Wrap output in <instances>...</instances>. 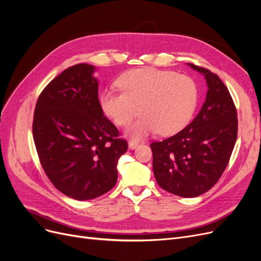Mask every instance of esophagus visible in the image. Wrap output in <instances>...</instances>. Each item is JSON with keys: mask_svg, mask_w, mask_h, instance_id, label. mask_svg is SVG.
Returning <instances> with one entry per match:
<instances>
[{"mask_svg": "<svg viewBox=\"0 0 261 261\" xmlns=\"http://www.w3.org/2000/svg\"><path fill=\"white\" fill-rule=\"evenodd\" d=\"M138 145H139L138 141H134V140H129V141H128V147H129V149H135Z\"/></svg>", "mask_w": 261, "mask_h": 261, "instance_id": "1", "label": "esophagus"}]
</instances>
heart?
<instances>
[{"instance_id":"heart-1","label":"heart","mask_w":261,"mask_h":261,"mask_svg":"<svg viewBox=\"0 0 261 261\" xmlns=\"http://www.w3.org/2000/svg\"><path fill=\"white\" fill-rule=\"evenodd\" d=\"M120 91L106 89L100 96L103 112L117 124H128L126 135L145 138L159 130L177 133L192 120L199 99L198 86L192 77L152 67L134 69L117 81Z\"/></svg>"}]
</instances>
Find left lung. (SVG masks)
<instances>
[{
	"mask_svg": "<svg viewBox=\"0 0 261 261\" xmlns=\"http://www.w3.org/2000/svg\"><path fill=\"white\" fill-rule=\"evenodd\" d=\"M187 65L206 80L204 103L184 129L150 147L159 186L192 198L208 192L224 172L238 138V114L230 92L218 75L191 63Z\"/></svg>",
	"mask_w": 261,
	"mask_h": 261,
	"instance_id": "left-lung-1",
	"label": "left lung"
}]
</instances>
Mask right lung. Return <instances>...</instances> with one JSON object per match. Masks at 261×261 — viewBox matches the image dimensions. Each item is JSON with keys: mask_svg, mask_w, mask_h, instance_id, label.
I'll return each instance as SVG.
<instances>
[{"mask_svg": "<svg viewBox=\"0 0 261 261\" xmlns=\"http://www.w3.org/2000/svg\"><path fill=\"white\" fill-rule=\"evenodd\" d=\"M96 67L66 68L37 101L33 135L42 168L60 192L89 200L116 184L117 161L127 143L102 111Z\"/></svg>", "mask_w": 261, "mask_h": 261, "instance_id": "add662e5", "label": "right lung"}]
</instances>
